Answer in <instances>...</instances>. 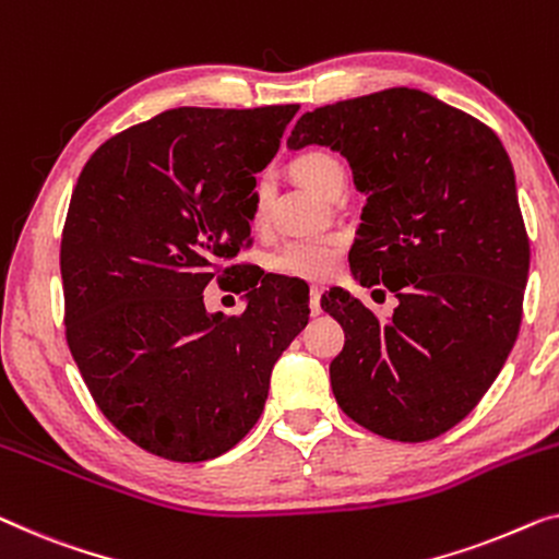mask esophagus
Listing matches in <instances>:
<instances>
[{"label": "esophagus", "mask_w": 559, "mask_h": 559, "mask_svg": "<svg viewBox=\"0 0 559 559\" xmlns=\"http://www.w3.org/2000/svg\"><path fill=\"white\" fill-rule=\"evenodd\" d=\"M320 295H322L320 287H310V310H312V314H320Z\"/></svg>", "instance_id": "1"}]
</instances>
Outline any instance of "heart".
I'll list each match as a JSON object with an SVG mask.
<instances>
[{
  "instance_id": "heart-1",
  "label": "heart",
  "mask_w": 559,
  "mask_h": 559,
  "mask_svg": "<svg viewBox=\"0 0 559 559\" xmlns=\"http://www.w3.org/2000/svg\"><path fill=\"white\" fill-rule=\"evenodd\" d=\"M295 171L310 189L330 193L337 181L345 179L343 164L328 151H307L295 160ZM272 204V181L262 176L254 186V224H264ZM343 239L335 234H314V237L289 239L272 254V270L295 280H325L337 266Z\"/></svg>"
}]
</instances>
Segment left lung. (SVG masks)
Returning <instances> with one entry per match:
<instances>
[{"label": "left lung", "mask_w": 559, "mask_h": 559, "mask_svg": "<svg viewBox=\"0 0 559 559\" xmlns=\"http://www.w3.org/2000/svg\"><path fill=\"white\" fill-rule=\"evenodd\" d=\"M305 145L347 158L368 197L353 277L399 297L383 322L345 289L322 295L345 330L337 406L385 439H436L472 414L520 333L530 239L512 160L489 126L411 87L305 112L287 148Z\"/></svg>", "instance_id": "left-lung-1"}]
</instances>
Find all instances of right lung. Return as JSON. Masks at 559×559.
Masks as SVG:
<instances>
[{
	"label": "right lung",
	"instance_id": "add662e5",
	"mask_svg": "<svg viewBox=\"0 0 559 559\" xmlns=\"http://www.w3.org/2000/svg\"><path fill=\"white\" fill-rule=\"evenodd\" d=\"M297 110H166L105 141L72 191L60 247L70 353L103 416L151 454L191 464L237 447L307 325L302 293L219 264L249 245L254 174ZM214 276L248 289L239 319L205 312Z\"/></svg>",
	"mask_w": 559,
	"mask_h": 559
}]
</instances>
